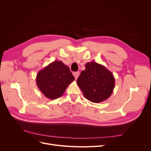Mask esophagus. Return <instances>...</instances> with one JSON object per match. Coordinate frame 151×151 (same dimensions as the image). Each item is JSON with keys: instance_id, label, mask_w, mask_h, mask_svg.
I'll return each instance as SVG.
<instances>
[{"instance_id": "34e87169", "label": "esophagus", "mask_w": 151, "mask_h": 151, "mask_svg": "<svg viewBox=\"0 0 151 151\" xmlns=\"http://www.w3.org/2000/svg\"><path fill=\"white\" fill-rule=\"evenodd\" d=\"M73 75H74V76H75V79H77V78H78L79 75H80V73H79L78 71H75V72H73Z\"/></svg>"}]
</instances>
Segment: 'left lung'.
I'll return each instance as SVG.
<instances>
[{"label": "left lung", "mask_w": 151, "mask_h": 151, "mask_svg": "<svg viewBox=\"0 0 151 151\" xmlns=\"http://www.w3.org/2000/svg\"><path fill=\"white\" fill-rule=\"evenodd\" d=\"M81 71L77 84L86 99L93 103L106 100L112 93L114 78L112 73L105 67L91 62L87 63Z\"/></svg>", "instance_id": "obj_1"}]
</instances>
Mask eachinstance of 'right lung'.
Returning <instances> with one entry per match:
<instances>
[{
  "label": "right lung",
  "instance_id": "add662e5",
  "mask_svg": "<svg viewBox=\"0 0 151 151\" xmlns=\"http://www.w3.org/2000/svg\"><path fill=\"white\" fill-rule=\"evenodd\" d=\"M74 80L75 77L68 67L61 61H54L40 71L36 78L40 90L50 99L61 97Z\"/></svg>",
  "mask_w": 151,
  "mask_h": 151
}]
</instances>
